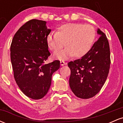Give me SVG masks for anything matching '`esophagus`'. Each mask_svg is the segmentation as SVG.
<instances>
[{
	"instance_id": "34e87169",
	"label": "esophagus",
	"mask_w": 123,
	"mask_h": 123,
	"mask_svg": "<svg viewBox=\"0 0 123 123\" xmlns=\"http://www.w3.org/2000/svg\"><path fill=\"white\" fill-rule=\"evenodd\" d=\"M60 64H61V66H63V65H65L67 64V63L65 62H64L63 61H61Z\"/></svg>"
}]
</instances>
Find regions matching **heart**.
Masks as SVG:
<instances>
[{
	"label": "heart",
	"mask_w": 123,
	"mask_h": 123,
	"mask_svg": "<svg viewBox=\"0 0 123 123\" xmlns=\"http://www.w3.org/2000/svg\"><path fill=\"white\" fill-rule=\"evenodd\" d=\"M96 37V31L92 25L80 23H67L58 28L57 33H50L47 36L49 49L54 52L65 45L64 50L54 54L55 58L65 60L73 57H83L92 47Z\"/></svg>",
	"instance_id": "b5f03b06"
}]
</instances>
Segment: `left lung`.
<instances>
[{
	"instance_id": "8db88e82",
	"label": "left lung",
	"mask_w": 123,
	"mask_h": 123,
	"mask_svg": "<svg viewBox=\"0 0 123 123\" xmlns=\"http://www.w3.org/2000/svg\"><path fill=\"white\" fill-rule=\"evenodd\" d=\"M100 35L92 48L81 58L70 61L69 86L76 97L88 99L99 92L108 77L111 64L109 42L104 32L98 29Z\"/></svg>"
}]
</instances>
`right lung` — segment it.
Listing matches in <instances>:
<instances>
[{
  "label": "right lung",
  "mask_w": 123,
  "mask_h": 123,
  "mask_svg": "<svg viewBox=\"0 0 123 123\" xmlns=\"http://www.w3.org/2000/svg\"><path fill=\"white\" fill-rule=\"evenodd\" d=\"M50 32L46 21L31 19L18 29L11 44L15 80L22 92L33 99H39L47 94L52 75L60 68L58 60L44 63L50 55L47 43Z\"/></svg>",
  "instance_id": "right-lung-1"
}]
</instances>
